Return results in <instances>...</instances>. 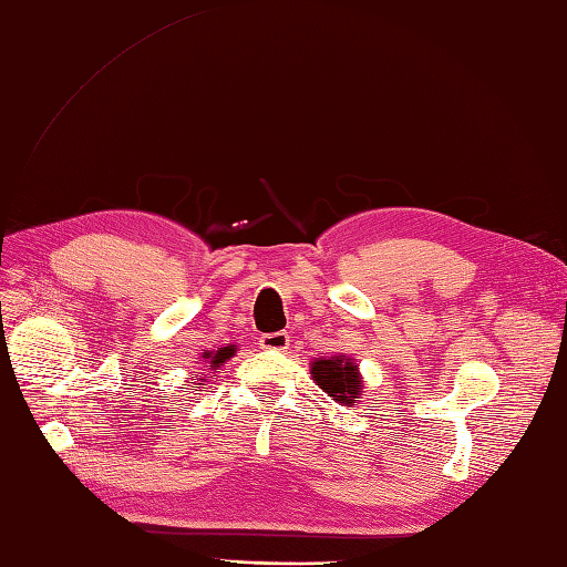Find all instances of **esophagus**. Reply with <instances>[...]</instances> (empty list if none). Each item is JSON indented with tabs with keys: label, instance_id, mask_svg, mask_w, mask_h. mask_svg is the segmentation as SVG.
Segmentation results:
<instances>
[{
	"label": "esophagus",
	"instance_id": "34e87169",
	"mask_svg": "<svg viewBox=\"0 0 567 567\" xmlns=\"http://www.w3.org/2000/svg\"><path fill=\"white\" fill-rule=\"evenodd\" d=\"M288 346H290V339H288L286 331L262 333V339H259V348H262V350H277V353H284Z\"/></svg>",
	"mask_w": 567,
	"mask_h": 567
}]
</instances>
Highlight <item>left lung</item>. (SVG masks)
Masks as SVG:
<instances>
[{"mask_svg": "<svg viewBox=\"0 0 567 567\" xmlns=\"http://www.w3.org/2000/svg\"><path fill=\"white\" fill-rule=\"evenodd\" d=\"M312 377L319 389H324V393L343 405L353 403L360 395L358 364L350 362L346 355L312 362Z\"/></svg>", "mask_w": 567, "mask_h": 567, "instance_id": "1", "label": "left lung"}]
</instances>
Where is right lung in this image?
Here are the masks:
<instances>
[{
	"label": "right lung",
	"mask_w": 567,
	"mask_h": 567,
	"mask_svg": "<svg viewBox=\"0 0 567 567\" xmlns=\"http://www.w3.org/2000/svg\"><path fill=\"white\" fill-rule=\"evenodd\" d=\"M231 355H234V348H231V346H228V348H221V350H217V353H214V355L205 353V358H212L209 367H217L219 362H224L226 358H231Z\"/></svg>",
	"instance_id": "add662e5"
}]
</instances>
